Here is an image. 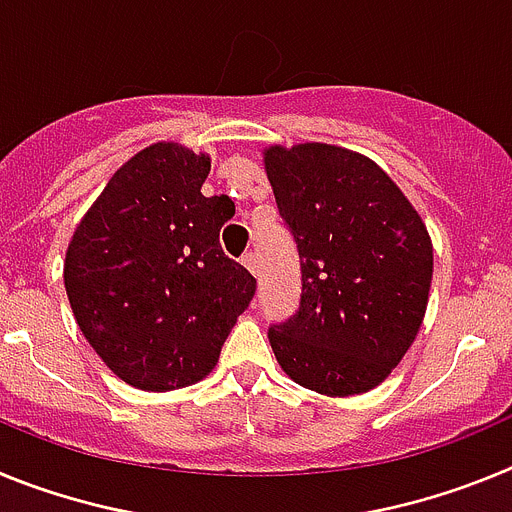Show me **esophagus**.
I'll return each mask as SVG.
<instances>
[{
	"label": "esophagus",
	"instance_id": "esophagus-1",
	"mask_svg": "<svg viewBox=\"0 0 512 512\" xmlns=\"http://www.w3.org/2000/svg\"><path fill=\"white\" fill-rule=\"evenodd\" d=\"M241 261H243V266H246V269L251 271L253 277H256V274H259V256H256V253L248 251Z\"/></svg>",
	"mask_w": 512,
	"mask_h": 512
}]
</instances>
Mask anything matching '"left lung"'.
I'll use <instances>...</instances> for the list:
<instances>
[{"label": "left lung", "mask_w": 512, "mask_h": 512, "mask_svg": "<svg viewBox=\"0 0 512 512\" xmlns=\"http://www.w3.org/2000/svg\"><path fill=\"white\" fill-rule=\"evenodd\" d=\"M264 164L302 274L300 307L269 328L274 356L320 395L374 390L423 323L431 235L400 187L361 153L271 146Z\"/></svg>", "instance_id": "obj_1"}]
</instances>
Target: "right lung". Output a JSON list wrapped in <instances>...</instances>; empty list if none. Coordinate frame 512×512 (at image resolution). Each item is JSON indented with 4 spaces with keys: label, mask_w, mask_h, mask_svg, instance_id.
I'll list each match as a JSON object with an SVG mask.
<instances>
[{
    "label": "right lung",
    "mask_w": 512,
    "mask_h": 512,
    "mask_svg": "<svg viewBox=\"0 0 512 512\" xmlns=\"http://www.w3.org/2000/svg\"><path fill=\"white\" fill-rule=\"evenodd\" d=\"M210 156L153 143L115 171L66 251L63 282L81 333L122 382L166 392L220 359L256 279L228 259L230 197H205Z\"/></svg>",
    "instance_id": "right-lung-1"
}]
</instances>
